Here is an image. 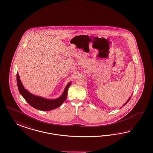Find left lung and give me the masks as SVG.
<instances>
[{
    "label": "left lung",
    "mask_w": 153,
    "mask_h": 153,
    "mask_svg": "<svg viewBox=\"0 0 153 153\" xmlns=\"http://www.w3.org/2000/svg\"><path fill=\"white\" fill-rule=\"evenodd\" d=\"M130 98H131V97H130V99H128V101H127V102H128V101H129V100H130ZM127 102H126V103H127ZM126 103L125 104V105H125L126 104Z\"/></svg>",
    "instance_id": "1"
}]
</instances>
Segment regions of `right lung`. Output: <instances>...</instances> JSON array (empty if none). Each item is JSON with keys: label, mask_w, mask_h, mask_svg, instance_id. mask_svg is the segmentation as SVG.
<instances>
[{"label": "right lung", "mask_w": 153, "mask_h": 153, "mask_svg": "<svg viewBox=\"0 0 153 153\" xmlns=\"http://www.w3.org/2000/svg\"><path fill=\"white\" fill-rule=\"evenodd\" d=\"M17 82L19 91L22 95V96L24 97V99L26 100V101L33 108L43 111H51L60 107L63 104V102L66 100L68 89L71 85V82H70L67 85L64 92L60 97L54 100H49L33 95L27 91L24 88L22 84L20 81L18 74H17Z\"/></svg>", "instance_id": "1"}]
</instances>
